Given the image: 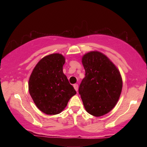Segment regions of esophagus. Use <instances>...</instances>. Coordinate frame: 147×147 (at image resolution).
Listing matches in <instances>:
<instances>
[{"instance_id":"obj_1","label":"esophagus","mask_w":147,"mask_h":147,"mask_svg":"<svg viewBox=\"0 0 147 147\" xmlns=\"http://www.w3.org/2000/svg\"><path fill=\"white\" fill-rule=\"evenodd\" d=\"M74 89L76 90V91H78V84H74Z\"/></svg>"}]
</instances>
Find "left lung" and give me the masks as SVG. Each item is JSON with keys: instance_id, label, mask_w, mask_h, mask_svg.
I'll return each instance as SVG.
<instances>
[{"instance_id": "8db88e82", "label": "left lung", "mask_w": 147, "mask_h": 147, "mask_svg": "<svg viewBox=\"0 0 147 147\" xmlns=\"http://www.w3.org/2000/svg\"><path fill=\"white\" fill-rule=\"evenodd\" d=\"M85 78L79 87L85 109L94 116H101L116 106L122 88L119 71L105 55L91 51L82 57Z\"/></svg>"}]
</instances>
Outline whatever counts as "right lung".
Returning <instances> with one entry per match:
<instances>
[{
    "label": "right lung",
    "mask_w": 147,
    "mask_h": 147,
    "mask_svg": "<svg viewBox=\"0 0 147 147\" xmlns=\"http://www.w3.org/2000/svg\"><path fill=\"white\" fill-rule=\"evenodd\" d=\"M65 57L59 53L38 62L29 80V91L37 107L49 115L59 114L76 94L63 72Z\"/></svg>",
    "instance_id": "add662e5"
}]
</instances>
